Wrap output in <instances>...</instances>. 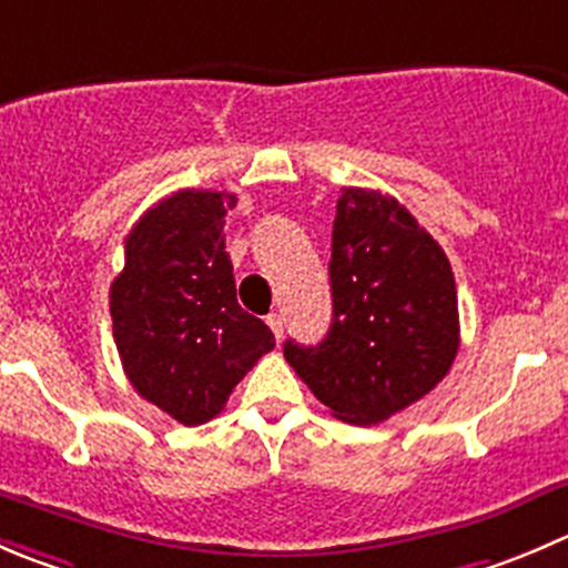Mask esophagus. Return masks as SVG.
I'll return each instance as SVG.
<instances>
[{"mask_svg":"<svg viewBox=\"0 0 568 568\" xmlns=\"http://www.w3.org/2000/svg\"><path fill=\"white\" fill-rule=\"evenodd\" d=\"M266 322H268V327H272L274 338L283 341V329H285V318H283V313H268Z\"/></svg>","mask_w":568,"mask_h":568,"instance_id":"obj_1","label":"esophagus"}]
</instances>
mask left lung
I'll return each mask as SVG.
<instances>
[{
    "instance_id": "1",
    "label": "left lung",
    "mask_w": 568,
    "mask_h": 568,
    "mask_svg": "<svg viewBox=\"0 0 568 568\" xmlns=\"http://www.w3.org/2000/svg\"><path fill=\"white\" fill-rule=\"evenodd\" d=\"M333 322L283 355L335 418L377 424L430 394L460 344L447 255L394 196L344 189L335 205Z\"/></svg>"
}]
</instances>
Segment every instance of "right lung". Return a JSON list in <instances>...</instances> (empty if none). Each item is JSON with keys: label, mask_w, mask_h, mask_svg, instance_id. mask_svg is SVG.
Here are the masks:
<instances>
[{"label": "right lung", "mask_w": 568, "mask_h": 568, "mask_svg": "<svg viewBox=\"0 0 568 568\" xmlns=\"http://www.w3.org/2000/svg\"><path fill=\"white\" fill-rule=\"evenodd\" d=\"M235 194L185 189L132 224L110 318L132 388L185 427L224 410L274 335L235 300L224 216Z\"/></svg>", "instance_id": "obj_1"}]
</instances>
